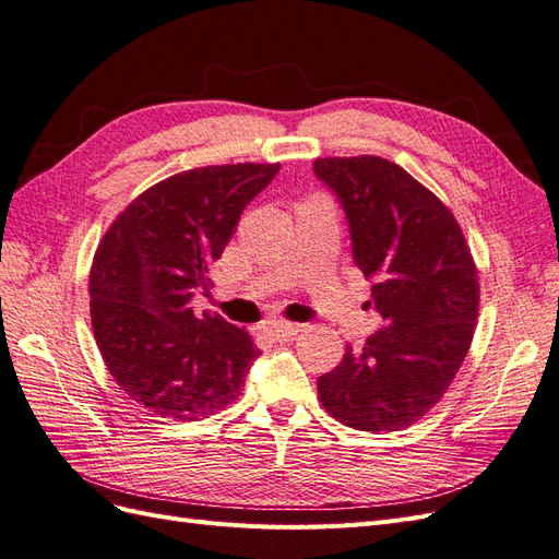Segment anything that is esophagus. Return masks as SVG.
I'll list each match as a JSON object with an SVG mask.
<instances>
[{"label": "esophagus", "mask_w": 559, "mask_h": 559, "mask_svg": "<svg viewBox=\"0 0 559 559\" xmlns=\"http://www.w3.org/2000/svg\"><path fill=\"white\" fill-rule=\"evenodd\" d=\"M300 331L298 324H292V321H273V324L263 326V335H267L270 341H284V337H292Z\"/></svg>", "instance_id": "esophagus-1"}]
</instances>
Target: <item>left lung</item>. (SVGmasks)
<instances>
[{"label":"left lung","instance_id":"left-lung-1","mask_svg":"<svg viewBox=\"0 0 559 559\" xmlns=\"http://www.w3.org/2000/svg\"><path fill=\"white\" fill-rule=\"evenodd\" d=\"M349 226L354 263L370 282L382 329L317 380L319 401L359 431H399L454 380L478 319V270L452 212L401 165L380 156L317 158Z\"/></svg>","mask_w":559,"mask_h":559}]
</instances>
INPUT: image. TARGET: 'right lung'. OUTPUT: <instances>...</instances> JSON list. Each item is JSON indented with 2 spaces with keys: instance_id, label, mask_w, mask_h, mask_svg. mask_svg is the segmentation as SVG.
I'll list each match as a JSON object with an SVG mask.
<instances>
[{
  "instance_id": "add662e5",
  "label": "right lung",
  "mask_w": 559,
  "mask_h": 559,
  "mask_svg": "<svg viewBox=\"0 0 559 559\" xmlns=\"http://www.w3.org/2000/svg\"><path fill=\"white\" fill-rule=\"evenodd\" d=\"M280 165H210L167 177L116 216L91 267V319L109 373L142 408L195 421L240 396L259 347L193 312L240 214Z\"/></svg>"
}]
</instances>
